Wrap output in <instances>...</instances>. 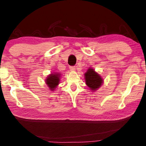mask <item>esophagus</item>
I'll use <instances>...</instances> for the list:
<instances>
[{
  "mask_svg": "<svg viewBox=\"0 0 146 146\" xmlns=\"http://www.w3.org/2000/svg\"><path fill=\"white\" fill-rule=\"evenodd\" d=\"M70 70L72 71H75L76 70V68L75 67V66H71V67H70Z\"/></svg>",
  "mask_w": 146,
  "mask_h": 146,
  "instance_id": "34e87169",
  "label": "esophagus"
}]
</instances>
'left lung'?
Masks as SVG:
<instances>
[{
    "mask_svg": "<svg viewBox=\"0 0 146 146\" xmlns=\"http://www.w3.org/2000/svg\"><path fill=\"white\" fill-rule=\"evenodd\" d=\"M84 78L86 84L93 92L100 88L104 83L102 76L92 68H89L84 73Z\"/></svg>",
    "mask_w": 146,
    "mask_h": 146,
    "instance_id": "obj_1",
    "label": "left lung"
}]
</instances>
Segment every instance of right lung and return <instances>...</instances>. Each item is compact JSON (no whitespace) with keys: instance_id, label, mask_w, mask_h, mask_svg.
Instances as JSON below:
<instances>
[{"instance_id":"right-lung-1","label":"right lung","mask_w":146,"mask_h":146,"mask_svg":"<svg viewBox=\"0 0 146 146\" xmlns=\"http://www.w3.org/2000/svg\"><path fill=\"white\" fill-rule=\"evenodd\" d=\"M61 74L58 72H53L47 76L45 82L50 91H53L60 83Z\"/></svg>"}]
</instances>
